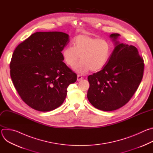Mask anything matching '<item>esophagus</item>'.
Here are the masks:
<instances>
[{
    "mask_svg": "<svg viewBox=\"0 0 153 153\" xmlns=\"http://www.w3.org/2000/svg\"><path fill=\"white\" fill-rule=\"evenodd\" d=\"M82 79H83V77H82V76H80V75L78 74V75H77V81H80V80H82Z\"/></svg>",
    "mask_w": 153,
    "mask_h": 153,
    "instance_id": "obj_1",
    "label": "esophagus"
}]
</instances>
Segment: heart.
<instances>
[{"label":"heart","mask_w":153,"mask_h":153,"mask_svg":"<svg viewBox=\"0 0 153 153\" xmlns=\"http://www.w3.org/2000/svg\"><path fill=\"white\" fill-rule=\"evenodd\" d=\"M74 46L68 45L62 51L65 62L73 70L83 74L90 70L96 71L103 68L111 54L110 43L103 39L93 37L87 33L77 36L73 40Z\"/></svg>","instance_id":"obj_1"}]
</instances>
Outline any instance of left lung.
<instances>
[{"instance_id":"left-lung-1","label":"left lung","mask_w":153,"mask_h":153,"mask_svg":"<svg viewBox=\"0 0 153 153\" xmlns=\"http://www.w3.org/2000/svg\"><path fill=\"white\" fill-rule=\"evenodd\" d=\"M120 35L110 36L114 48L105 66L90 75L89 102L105 111H114L125 105L134 95L140 83L144 69L142 57L136 47L120 43Z\"/></svg>"}]
</instances>
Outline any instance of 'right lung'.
Masks as SVG:
<instances>
[{"mask_svg": "<svg viewBox=\"0 0 153 153\" xmlns=\"http://www.w3.org/2000/svg\"><path fill=\"white\" fill-rule=\"evenodd\" d=\"M70 42L60 31L36 32L16 47L10 62V76L23 101L39 111L60 106L77 75L63 60L61 51Z\"/></svg>", "mask_w": 153, "mask_h": 153, "instance_id": "right-lung-1", "label": "right lung"}]
</instances>
